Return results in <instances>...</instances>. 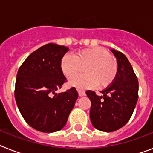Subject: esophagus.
<instances>
[{
    "label": "esophagus",
    "mask_w": 153,
    "mask_h": 153,
    "mask_svg": "<svg viewBox=\"0 0 153 153\" xmlns=\"http://www.w3.org/2000/svg\"><path fill=\"white\" fill-rule=\"evenodd\" d=\"M78 92H79V95L80 97H83V96L86 95V93H85V91H80V90H78Z\"/></svg>",
    "instance_id": "obj_1"
}]
</instances>
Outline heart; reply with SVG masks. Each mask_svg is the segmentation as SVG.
<instances>
[{"label": "heart", "mask_w": 153, "mask_h": 153, "mask_svg": "<svg viewBox=\"0 0 153 153\" xmlns=\"http://www.w3.org/2000/svg\"><path fill=\"white\" fill-rule=\"evenodd\" d=\"M87 66L86 74L73 77L69 81L71 86L79 90L92 88L97 84L101 87L109 86L117 74V63L106 50L102 48H91L82 50L75 55L66 54L60 62L62 74L70 79L79 71L80 66Z\"/></svg>", "instance_id": "obj_1"}]
</instances>
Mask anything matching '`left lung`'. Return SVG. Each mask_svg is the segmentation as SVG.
I'll list each match as a JSON object with an SVG mask.
<instances>
[{"label":"left lung","instance_id":"1","mask_svg":"<svg viewBox=\"0 0 153 153\" xmlns=\"http://www.w3.org/2000/svg\"><path fill=\"white\" fill-rule=\"evenodd\" d=\"M117 60V74L111 86L98 96L92 91L86 92L91 102L90 117L95 128L114 132L130 119L138 100L137 78L132 65L123 53L111 49Z\"/></svg>","mask_w":153,"mask_h":153}]
</instances>
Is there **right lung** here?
I'll use <instances>...</instances> for the list:
<instances>
[{
    "instance_id": "add662e5",
    "label": "right lung",
    "mask_w": 153,
    "mask_h": 153,
    "mask_svg": "<svg viewBox=\"0 0 153 153\" xmlns=\"http://www.w3.org/2000/svg\"><path fill=\"white\" fill-rule=\"evenodd\" d=\"M65 46L48 44L32 52L18 70L15 98L26 122L35 129L54 133L62 129L78 98L76 89L56 93L67 79L60 68Z\"/></svg>"
}]
</instances>
